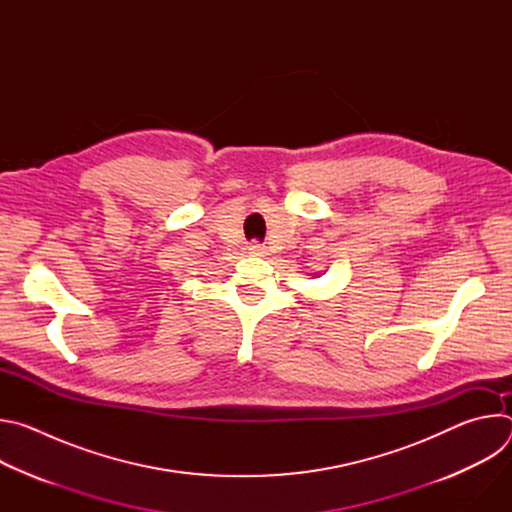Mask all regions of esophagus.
I'll return each mask as SVG.
<instances>
[{
	"label": "esophagus",
	"mask_w": 512,
	"mask_h": 512,
	"mask_svg": "<svg viewBox=\"0 0 512 512\" xmlns=\"http://www.w3.org/2000/svg\"><path fill=\"white\" fill-rule=\"evenodd\" d=\"M249 253H251V255L261 257V255H265V249H263L261 245H257V243H255V245H251V247H249Z\"/></svg>",
	"instance_id": "esophagus-1"
}]
</instances>
